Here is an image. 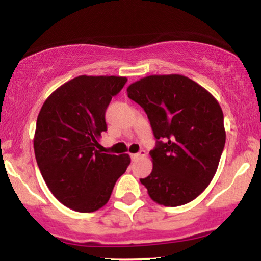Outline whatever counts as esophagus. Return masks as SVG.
Here are the masks:
<instances>
[{"instance_id": "obj_1", "label": "esophagus", "mask_w": 261, "mask_h": 261, "mask_svg": "<svg viewBox=\"0 0 261 261\" xmlns=\"http://www.w3.org/2000/svg\"><path fill=\"white\" fill-rule=\"evenodd\" d=\"M145 154H146V152L143 151V149H141L139 153H133V154H131V160L135 162V161L140 160L141 157H145Z\"/></svg>"}]
</instances>
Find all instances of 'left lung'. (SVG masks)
Returning a JSON list of instances; mask_svg holds the SVG:
<instances>
[{"label":"left lung","mask_w":261,"mask_h":261,"mask_svg":"<svg viewBox=\"0 0 261 261\" xmlns=\"http://www.w3.org/2000/svg\"><path fill=\"white\" fill-rule=\"evenodd\" d=\"M155 137L153 169L140 181L160 205H185L208 187L226 142L223 113L211 93L181 74H154L127 87Z\"/></svg>","instance_id":"1"}]
</instances>
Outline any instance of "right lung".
<instances>
[{"mask_svg":"<svg viewBox=\"0 0 261 261\" xmlns=\"http://www.w3.org/2000/svg\"><path fill=\"white\" fill-rule=\"evenodd\" d=\"M126 77L79 76L45 100L37 119L35 158L53 195L79 212L108 202L116 180L130 164L128 154L101 153L106 110Z\"/></svg>","mask_w":261,"mask_h":261,"instance_id":"obj_1","label":"right lung"}]
</instances>
